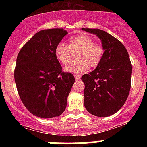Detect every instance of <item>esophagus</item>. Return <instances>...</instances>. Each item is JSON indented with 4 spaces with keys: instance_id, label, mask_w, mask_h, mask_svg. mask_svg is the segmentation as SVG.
Returning <instances> with one entry per match:
<instances>
[{
    "instance_id": "34e87169",
    "label": "esophagus",
    "mask_w": 147,
    "mask_h": 147,
    "mask_svg": "<svg viewBox=\"0 0 147 147\" xmlns=\"http://www.w3.org/2000/svg\"><path fill=\"white\" fill-rule=\"evenodd\" d=\"M75 80H76V81H78V80H80V79H81V77H80V75H75Z\"/></svg>"
}]
</instances>
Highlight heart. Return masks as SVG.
<instances>
[{
    "label": "heart",
    "mask_w": 147,
    "mask_h": 147,
    "mask_svg": "<svg viewBox=\"0 0 147 147\" xmlns=\"http://www.w3.org/2000/svg\"><path fill=\"white\" fill-rule=\"evenodd\" d=\"M105 49L98 42H95L90 36L85 33L70 37L68 43L59 42L54 49V55L61 64L67 65L76 54V59L65 67L67 72L80 74L88 67H96L103 58Z\"/></svg>",
    "instance_id": "obj_1"
}]
</instances>
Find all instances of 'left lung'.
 <instances>
[{"label":"left lung","instance_id":"obj_1","mask_svg":"<svg viewBox=\"0 0 147 147\" xmlns=\"http://www.w3.org/2000/svg\"><path fill=\"white\" fill-rule=\"evenodd\" d=\"M97 35L105 49L102 62L89 74H84L85 108L92 115L106 117L118 112L125 103L131 87L132 64L124 45L107 32L82 28Z\"/></svg>","mask_w":147,"mask_h":147}]
</instances>
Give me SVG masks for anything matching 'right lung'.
Returning a JSON list of instances; mask_svg holds the SVG:
<instances>
[{"instance_id":"right-lung-1","label":"right lung","mask_w":147,"mask_h":147,"mask_svg":"<svg viewBox=\"0 0 147 147\" xmlns=\"http://www.w3.org/2000/svg\"><path fill=\"white\" fill-rule=\"evenodd\" d=\"M67 34L63 28L42 30L23 45L17 57L14 74L18 94L37 117H57L65 110L75 78L62 71L54 49Z\"/></svg>"}]
</instances>
